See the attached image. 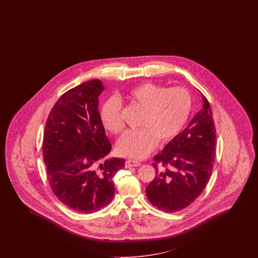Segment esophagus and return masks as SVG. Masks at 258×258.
Returning <instances> with one entry per match:
<instances>
[{"instance_id":"1","label":"esophagus","mask_w":258,"mask_h":258,"mask_svg":"<svg viewBox=\"0 0 258 258\" xmlns=\"http://www.w3.org/2000/svg\"><path fill=\"white\" fill-rule=\"evenodd\" d=\"M125 167H134V166H140L141 163L135 160H126L125 161Z\"/></svg>"}]
</instances>
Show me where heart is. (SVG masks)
Instances as JSON below:
<instances>
[{
  "mask_svg": "<svg viewBox=\"0 0 258 258\" xmlns=\"http://www.w3.org/2000/svg\"><path fill=\"white\" fill-rule=\"evenodd\" d=\"M144 109L138 131L125 133L118 142V150L125 156L141 159L155 149L158 141L166 143L177 136L186 124L192 109V97L182 87H164L143 83L123 97H111L100 110L104 127L113 134L125 128L121 101Z\"/></svg>",
  "mask_w": 258,
  "mask_h": 258,
  "instance_id": "obj_1",
  "label": "heart"
}]
</instances>
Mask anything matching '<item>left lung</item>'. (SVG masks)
Returning a JSON list of instances; mask_svg holds the SVG:
<instances>
[{"instance_id":"obj_1","label":"left lung","mask_w":258,"mask_h":258,"mask_svg":"<svg viewBox=\"0 0 258 258\" xmlns=\"http://www.w3.org/2000/svg\"><path fill=\"white\" fill-rule=\"evenodd\" d=\"M203 109L187 127L153 158L156 175L146 192L150 203L162 211L186 208L210 179L216 158V126L210 104L203 94Z\"/></svg>"}]
</instances>
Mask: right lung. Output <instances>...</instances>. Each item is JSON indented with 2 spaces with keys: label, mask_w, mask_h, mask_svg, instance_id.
<instances>
[{
  "label": "right lung",
  "mask_w": 258,
  "mask_h": 258,
  "mask_svg": "<svg viewBox=\"0 0 258 258\" xmlns=\"http://www.w3.org/2000/svg\"><path fill=\"white\" fill-rule=\"evenodd\" d=\"M105 90L94 79L67 91L47 118L42 154L47 176L56 198L80 213L107 206L114 196L113 177L125 160H105L111 145L98 111V96Z\"/></svg>",
  "instance_id": "add662e5"
}]
</instances>
